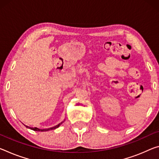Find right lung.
<instances>
[{
  "label": "right lung",
  "mask_w": 159,
  "mask_h": 159,
  "mask_svg": "<svg viewBox=\"0 0 159 159\" xmlns=\"http://www.w3.org/2000/svg\"><path fill=\"white\" fill-rule=\"evenodd\" d=\"M62 123H63V122H61V123H59V125L54 126V127H51V128H48V129H39V128H37V127H28V126H26V125H25V127H26L27 128H29V129H32V130H34V131H37V132H46V131H49V130H52V129H57V128L59 127V126L62 124Z\"/></svg>",
  "instance_id": "1"
}]
</instances>
